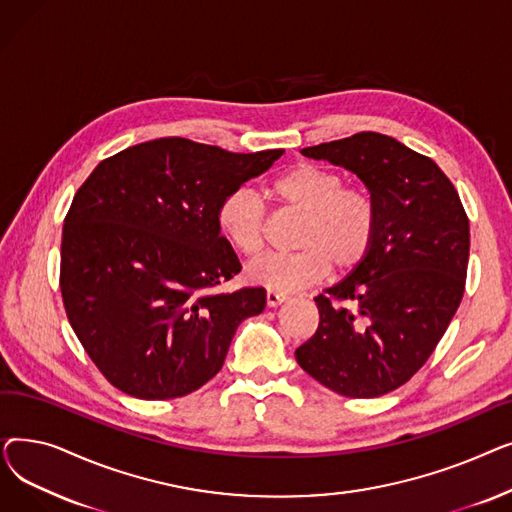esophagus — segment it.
<instances>
[{"mask_svg":"<svg viewBox=\"0 0 512 512\" xmlns=\"http://www.w3.org/2000/svg\"><path fill=\"white\" fill-rule=\"evenodd\" d=\"M265 301H267V307H278V305L286 303L288 297H286V294H282V292L267 290V292H265Z\"/></svg>","mask_w":512,"mask_h":512,"instance_id":"1","label":"esophagus"}]
</instances>
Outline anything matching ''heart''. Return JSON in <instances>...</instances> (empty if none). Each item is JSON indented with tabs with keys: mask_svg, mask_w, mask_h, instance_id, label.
Returning <instances> with one entry per match:
<instances>
[{
	"mask_svg": "<svg viewBox=\"0 0 512 512\" xmlns=\"http://www.w3.org/2000/svg\"><path fill=\"white\" fill-rule=\"evenodd\" d=\"M276 203L305 213L297 253L265 255L247 267V280L267 290L294 292L319 278L330 267L351 272L369 253L378 209L361 186H346L342 174L319 164H297L267 184ZM218 226L230 245L245 257H257L265 242V207L249 191L236 188L218 207Z\"/></svg>",
	"mask_w": 512,
	"mask_h": 512,
	"instance_id": "b5f03b06",
	"label": "heart"
}]
</instances>
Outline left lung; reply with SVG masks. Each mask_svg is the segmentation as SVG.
Wrapping results in <instances>:
<instances>
[{
  "label": "left lung",
  "mask_w": 512,
  "mask_h": 512,
  "mask_svg": "<svg viewBox=\"0 0 512 512\" xmlns=\"http://www.w3.org/2000/svg\"><path fill=\"white\" fill-rule=\"evenodd\" d=\"M301 153L357 174L378 230L355 270L315 297L317 332L294 357L342 396L388 394L423 367L461 305L469 218L436 161L386 134L357 132Z\"/></svg>",
  "instance_id": "obj_1"
}]
</instances>
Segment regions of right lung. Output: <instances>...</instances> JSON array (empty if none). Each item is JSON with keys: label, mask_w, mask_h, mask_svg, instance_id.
Listing matches in <instances>:
<instances>
[{"label": "right lung", "mask_w": 512, "mask_h": 512, "mask_svg": "<svg viewBox=\"0 0 512 512\" xmlns=\"http://www.w3.org/2000/svg\"><path fill=\"white\" fill-rule=\"evenodd\" d=\"M282 153L155 139L103 159L78 188L60 288L74 334L112 386L168 400L222 369L240 321L265 309V288L220 292L240 261L218 207Z\"/></svg>", "instance_id": "add662e5"}]
</instances>
